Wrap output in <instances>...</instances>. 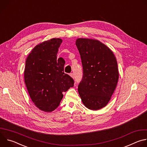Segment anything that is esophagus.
Returning <instances> with one entry per match:
<instances>
[{"instance_id": "34e87169", "label": "esophagus", "mask_w": 147, "mask_h": 147, "mask_svg": "<svg viewBox=\"0 0 147 147\" xmlns=\"http://www.w3.org/2000/svg\"><path fill=\"white\" fill-rule=\"evenodd\" d=\"M70 76H71L73 78H74V73H71V74H70Z\"/></svg>"}]
</instances>
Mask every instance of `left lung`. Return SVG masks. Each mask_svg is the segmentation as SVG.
<instances>
[{
	"label": "left lung",
	"instance_id": "8db88e82",
	"mask_svg": "<svg viewBox=\"0 0 147 147\" xmlns=\"http://www.w3.org/2000/svg\"><path fill=\"white\" fill-rule=\"evenodd\" d=\"M76 45L83 69L78 94L86 108L100 109L107 105L118 82L116 57L109 47L97 39L78 38Z\"/></svg>",
	"mask_w": 147,
	"mask_h": 147
}]
</instances>
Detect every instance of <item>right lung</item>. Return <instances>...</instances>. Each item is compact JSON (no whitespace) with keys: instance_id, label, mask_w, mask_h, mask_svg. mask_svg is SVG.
<instances>
[{"instance_id":"1","label":"right lung","mask_w":147,"mask_h":147,"mask_svg":"<svg viewBox=\"0 0 147 147\" xmlns=\"http://www.w3.org/2000/svg\"><path fill=\"white\" fill-rule=\"evenodd\" d=\"M60 38L36 45L26 61L24 81L30 96L40 111L51 112L59 105L63 92L74 86L73 79L64 73V59H57Z\"/></svg>"}]
</instances>
